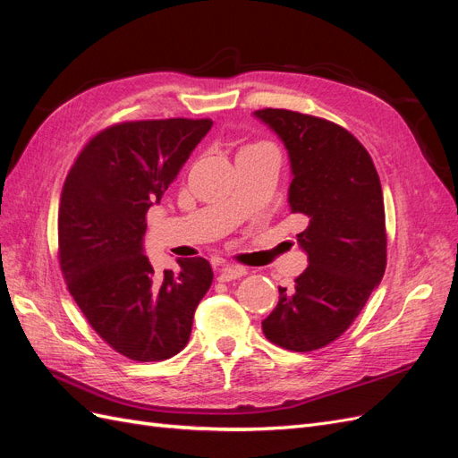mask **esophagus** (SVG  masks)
Wrapping results in <instances>:
<instances>
[{
	"instance_id": "esophagus-1",
	"label": "esophagus",
	"mask_w": 458,
	"mask_h": 458,
	"mask_svg": "<svg viewBox=\"0 0 458 458\" xmlns=\"http://www.w3.org/2000/svg\"><path fill=\"white\" fill-rule=\"evenodd\" d=\"M246 275V269L244 267H239V266H225L219 269V281L224 283H229V281H234V279H241V276Z\"/></svg>"
}]
</instances>
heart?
I'll list each match as a JSON object with an SVG mask.
<instances>
[{
	"instance_id": "heart-1",
	"label": "heart",
	"mask_w": 458,
	"mask_h": 458,
	"mask_svg": "<svg viewBox=\"0 0 458 458\" xmlns=\"http://www.w3.org/2000/svg\"><path fill=\"white\" fill-rule=\"evenodd\" d=\"M256 145H258V143H256ZM246 147H248V145H246Z\"/></svg>"
}]
</instances>
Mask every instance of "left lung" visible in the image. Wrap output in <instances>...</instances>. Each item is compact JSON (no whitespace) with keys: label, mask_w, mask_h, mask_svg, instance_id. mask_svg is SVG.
<instances>
[{"label":"left lung","mask_w":458,"mask_h":458,"mask_svg":"<svg viewBox=\"0 0 458 458\" xmlns=\"http://www.w3.org/2000/svg\"><path fill=\"white\" fill-rule=\"evenodd\" d=\"M281 137L293 168L288 202L308 217L298 242L310 266L261 321L290 352H315L340 338L382 281L386 214L380 177L367 148L338 123L286 108H259Z\"/></svg>","instance_id":"obj_1"}]
</instances>
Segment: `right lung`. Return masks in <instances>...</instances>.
<instances>
[{"instance_id":"obj_1","label":"right lung","mask_w":458,"mask_h":458,"mask_svg":"<svg viewBox=\"0 0 458 458\" xmlns=\"http://www.w3.org/2000/svg\"><path fill=\"white\" fill-rule=\"evenodd\" d=\"M210 118L118 122L95 133L64 179L59 263L91 328L131 361H164L191 336L214 273L204 258L155 273L143 254L148 208L158 202Z\"/></svg>"}]
</instances>
